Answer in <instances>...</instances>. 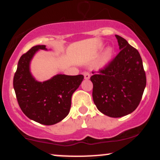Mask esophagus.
Instances as JSON below:
<instances>
[{"mask_svg":"<svg viewBox=\"0 0 160 160\" xmlns=\"http://www.w3.org/2000/svg\"><path fill=\"white\" fill-rule=\"evenodd\" d=\"M83 75H84V78H85L86 80H89V79L90 78V74H89V72H84Z\"/></svg>","mask_w":160,"mask_h":160,"instance_id":"34e87169","label":"esophagus"}]
</instances>
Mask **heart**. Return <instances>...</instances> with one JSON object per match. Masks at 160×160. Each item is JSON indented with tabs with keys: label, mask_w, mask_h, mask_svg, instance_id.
I'll use <instances>...</instances> for the list:
<instances>
[{
	"label": "heart",
	"mask_w": 160,
	"mask_h": 160,
	"mask_svg": "<svg viewBox=\"0 0 160 160\" xmlns=\"http://www.w3.org/2000/svg\"><path fill=\"white\" fill-rule=\"evenodd\" d=\"M112 56H113V51H112L111 49H108L105 52H104L103 56L101 58L100 62H99V66L100 67H104L108 62L111 60Z\"/></svg>",
	"instance_id": "obj_1"
}]
</instances>
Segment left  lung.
Wrapping results in <instances>:
<instances>
[{"label":"left lung","mask_w":160,"mask_h":160,"mask_svg":"<svg viewBox=\"0 0 160 160\" xmlns=\"http://www.w3.org/2000/svg\"><path fill=\"white\" fill-rule=\"evenodd\" d=\"M120 52L103 69L92 71L93 102L99 111L111 117H121L136 109L146 86V74L138 51L115 35Z\"/></svg>","instance_id":"obj_1"}]
</instances>
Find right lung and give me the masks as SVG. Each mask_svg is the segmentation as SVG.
I'll use <instances>...</instances> for the list:
<instances>
[{"label": "right lung", "instance_id": "1", "mask_svg": "<svg viewBox=\"0 0 160 160\" xmlns=\"http://www.w3.org/2000/svg\"><path fill=\"white\" fill-rule=\"evenodd\" d=\"M39 49L38 45L20 57L13 78V88L21 110L29 119L50 126L60 122L69 113L71 96L80 86L83 75L57 74L44 82L37 81L31 74L30 62Z\"/></svg>", "mask_w": 160, "mask_h": 160}]
</instances>
